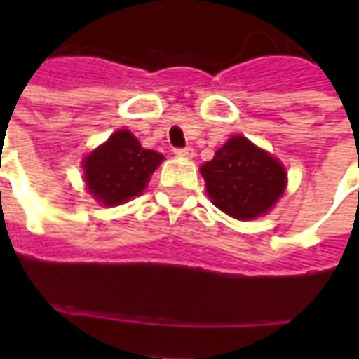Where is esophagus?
Segmentation results:
<instances>
[{
	"label": "esophagus",
	"instance_id": "34e87169",
	"mask_svg": "<svg viewBox=\"0 0 359 359\" xmlns=\"http://www.w3.org/2000/svg\"><path fill=\"white\" fill-rule=\"evenodd\" d=\"M175 154L180 158H194V149L191 147H184V149H175Z\"/></svg>",
	"mask_w": 359,
	"mask_h": 359
}]
</instances>
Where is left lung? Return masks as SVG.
<instances>
[{
	"label": "left lung",
	"mask_w": 359,
	"mask_h": 359,
	"mask_svg": "<svg viewBox=\"0 0 359 359\" xmlns=\"http://www.w3.org/2000/svg\"><path fill=\"white\" fill-rule=\"evenodd\" d=\"M201 175L214 205L242 222L266 214L287 188L283 163L244 135L229 137L203 163Z\"/></svg>",
	"instance_id": "obj_1"
}]
</instances>
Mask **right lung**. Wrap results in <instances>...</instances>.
<instances>
[{
	"mask_svg": "<svg viewBox=\"0 0 359 359\" xmlns=\"http://www.w3.org/2000/svg\"><path fill=\"white\" fill-rule=\"evenodd\" d=\"M162 160L160 152L143 149L130 130H117L81 162L87 191L106 207L123 205L145 190Z\"/></svg>",
	"mask_w": 359,
	"mask_h": 359,
	"instance_id": "add662e5",
	"label": "right lung"
}]
</instances>
